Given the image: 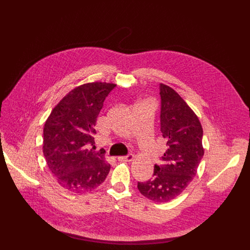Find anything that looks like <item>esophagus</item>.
Returning a JSON list of instances; mask_svg holds the SVG:
<instances>
[{"instance_id":"obj_1","label":"esophagus","mask_w":250,"mask_h":250,"mask_svg":"<svg viewBox=\"0 0 250 250\" xmlns=\"http://www.w3.org/2000/svg\"><path fill=\"white\" fill-rule=\"evenodd\" d=\"M119 160H124V161H132L133 159V155L132 154H127L125 156H121L118 158Z\"/></svg>"}]
</instances>
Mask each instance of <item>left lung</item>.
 Here are the masks:
<instances>
[{"label": "left lung", "mask_w": 250, "mask_h": 250, "mask_svg": "<svg viewBox=\"0 0 250 250\" xmlns=\"http://www.w3.org/2000/svg\"><path fill=\"white\" fill-rule=\"evenodd\" d=\"M160 130L167 149L154 165L153 176L138 182L141 195L157 202H168L179 196L193 180L204 156L203 128L187 103L169 86L160 84Z\"/></svg>", "instance_id": "1"}]
</instances>
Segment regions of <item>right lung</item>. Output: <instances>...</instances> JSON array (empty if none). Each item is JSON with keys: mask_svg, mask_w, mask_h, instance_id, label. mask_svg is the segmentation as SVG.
I'll return each instance as SVG.
<instances>
[{"mask_svg": "<svg viewBox=\"0 0 250 250\" xmlns=\"http://www.w3.org/2000/svg\"><path fill=\"white\" fill-rule=\"evenodd\" d=\"M115 87L112 83L94 82L73 89L55 105L44 124L43 154L47 166L59 185L68 191H91L110 172L111 165L105 163L103 153L94 151V136L104 101Z\"/></svg>", "mask_w": 250, "mask_h": 250, "instance_id": "obj_1", "label": "right lung"}]
</instances>
